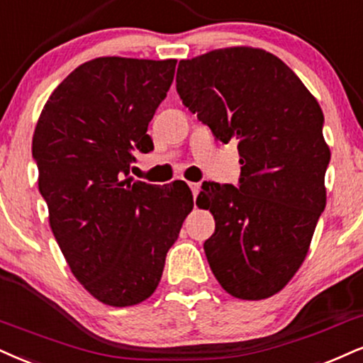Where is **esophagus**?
Returning a JSON list of instances; mask_svg holds the SVG:
<instances>
[{"label": "esophagus", "instance_id": "esophagus-1", "mask_svg": "<svg viewBox=\"0 0 363 363\" xmlns=\"http://www.w3.org/2000/svg\"><path fill=\"white\" fill-rule=\"evenodd\" d=\"M189 186H190L191 194H194V196H195V199H196V195H199V191H200V183L190 182V183H189Z\"/></svg>", "mask_w": 363, "mask_h": 363}]
</instances>
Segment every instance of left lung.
I'll return each mask as SVG.
<instances>
[{"label": "left lung", "instance_id": "obj_1", "mask_svg": "<svg viewBox=\"0 0 363 363\" xmlns=\"http://www.w3.org/2000/svg\"><path fill=\"white\" fill-rule=\"evenodd\" d=\"M177 91L217 140L239 141V186L208 182L196 199L216 218L210 269L232 296L269 298L305 261L326 205L321 107L281 58L252 47L182 60Z\"/></svg>", "mask_w": 363, "mask_h": 363}]
</instances>
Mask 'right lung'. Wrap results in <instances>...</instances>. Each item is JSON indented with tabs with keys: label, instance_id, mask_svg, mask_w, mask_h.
<instances>
[{
	"label": "right lung",
	"instance_id": "obj_1",
	"mask_svg": "<svg viewBox=\"0 0 363 363\" xmlns=\"http://www.w3.org/2000/svg\"><path fill=\"white\" fill-rule=\"evenodd\" d=\"M177 60L99 57L48 97L33 134L38 189L72 274L116 308L155 293L168 249L194 208L185 183L160 189L129 177L133 151L153 150L147 124Z\"/></svg>",
	"mask_w": 363,
	"mask_h": 363
}]
</instances>
